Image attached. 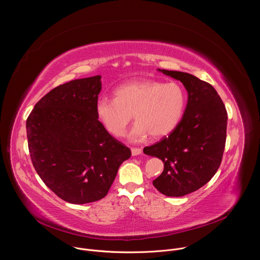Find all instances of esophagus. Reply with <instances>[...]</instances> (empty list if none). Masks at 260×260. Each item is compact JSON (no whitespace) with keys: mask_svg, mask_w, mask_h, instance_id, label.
Here are the masks:
<instances>
[{"mask_svg":"<svg viewBox=\"0 0 260 260\" xmlns=\"http://www.w3.org/2000/svg\"><path fill=\"white\" fill-rule=\"evenodd\" d=\"M131 150H132V155H133V156H136V155H139V154L142 153V149H141V148H135V147H133Z\"/></svg>","mask_w":260,"mask_h":260,"instance_id":"esophagus-1","label":"esophagus"}]
</instances>
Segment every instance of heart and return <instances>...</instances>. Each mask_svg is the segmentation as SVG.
<instances>
[{
    "label": "heart",
    "instance_id": "b5f03b06",
    "mask_svg": "<svg viewBox=\"0 0 260 260\" xmlns=\"http://www.w3.org/2000/svg\"><path fill=\"white\" fill-rule=\"evenodd\" d=\"M114 99H100L95 115L104 128L114 137H122L132 120L137 121L128 139L144 141L149 135L159 139L171 134L181 121L187 94L177 82L152 79L132 80L117 86Z\"/></svg>",
    "mask_w": 260,
    "mask_h": 260
}]
</instances>
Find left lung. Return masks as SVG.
Wrapping results in <instances>:
<instances>
[{"mask_svg":"<svg viewBox=\"0 0 260 260\" xmlns=\"http://www.w3.org/2000/svg\"><path fill=\"white\" fill-rule=\"evenodd\" d=\"M158 71L183 83L188 102L177 127L143 151L165 165L153 181L154 187L167 197H183L203 187L219 169L226 141L228 112L210 83L188 73Z\"/></svg>","mask_w":260,"mask_h":260,"instance_id":"left-lung-1","label":"left lung"}]
</instances>
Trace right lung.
<instances>
[{"label":"right lung","instance_id":"add662e5","mask_svg":"<svg viewBox=\"0 0 260 260\" xmlns=\"http://www.w3.org/2000/svg\"><path fill=\"white\" fill-rule=\"evenodd\" d=\"M101 76L61 84L37 103L26 119L32 166L46 186L71 204L105 198L129 148L95 115Z\"/></svg>","mask_w":260,"mask_h":260}]
</instances>
